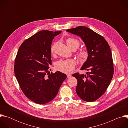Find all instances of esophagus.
<instances>
[{
  "label": "esophagus",
  "instance_id": "esophagus-1",
  "mask_svg": "<svg viewBox=\"0 0 128 128\" xmlns=\"http://www.w3.org/2000/svg\"><path fill=\"white\" fill-rule=\"evenodd\" d=\"M71 77V75L70 74H67V78H70Z\"/></svg>",
  "mask_w": 128,
  "mask_h": 128
}]
</instances>
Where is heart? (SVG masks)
I'll return each instance as SVG.
<instances>
[{"label": "heart", "mask_w": 128, "mask_h": 128, "mask_svg": "<svg viewBox=\"0 0 128 128\" xmlns=\"http://www.w3.org/2000/svg\"><path fill=\"white\" fill-rule=\"evenodd\" d=\"M66 41L67 46L70 48L73 47H76L77 48L80 44V41L78 39L74 38H67ZM57 45V42H54L51 46L50 50L52 54L55 52ZM77 54L80 62L84 63L87 60L88 58V52L86 49H82L78 52ZM76 65V62L74 60H61L56 63L55 65H54V67H55L56 69L59 71L65 73V74H68V73L71 72L74 69Z\"/></svg>", "instance_id": "obj_1"}]
</instances>
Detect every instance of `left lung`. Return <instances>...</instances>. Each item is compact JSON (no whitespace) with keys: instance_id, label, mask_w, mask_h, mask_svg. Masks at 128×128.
<instances>
[{"instance_id":"1","label":"left lung","mask_w":128,"mask_h":128,"mask_svg":"<svg viewBox=\"0 0 128 128\" xmlns=\"http://www.w3.org/2000/svg\"><path fill=\"white\" fill-rule=\"evenodd\" d=\"M66 31L80 37L88 52V58L80 69L88 71L86 75L78 72L72 74L78 80L76 92L84 101H95L104 94L113 77L114 67L110 46L102 36L85 26Z\"/></svg>"}]
</instances>
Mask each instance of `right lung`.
Returning a JSON list of instances; mask_svg holds the SVG:
<instances>
[{"label": "right lung", "instance_id": "obj_1", "mask_svg": "<svg viewBox=\"0 0 128 128\" xmlns=\"http://www.w3.org/2000/svg\"><path fill=\"white\" fill-rule=\"evenodd\" d=\"M61 31L42 30L26 40L15 58L14 72L21 89L32 101L44 104L57 95L66 75L60 71L48 74L52 65L50 47Z\"/></svg>", "mask_w": 128, "mask_h": 128}]
</instances>
